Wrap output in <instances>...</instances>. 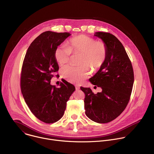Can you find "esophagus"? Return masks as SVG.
Wrapping results in <instances>:
<instances>
[{
	"label": "esophagus",
	"mask_w": 154,
	"mask_h": 154,
	"mask_svg": "<svg viewBox=\"0 0 154 154\" xmlns=\"http://www.w3.org/2000/svg\"><path fill=\"white\" fill-rule=\"evenodd\" d=\"M75 86V89H76V90H79L80 89V86H79V85H76Z\"/></svg>",
	"instance_id": "1"
}]
</instances>
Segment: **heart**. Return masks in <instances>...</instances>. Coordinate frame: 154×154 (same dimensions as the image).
<instances>
[{"label": "heart", "instance_id": "obj_1", "mask_svg": "<svg viewBox=\"0 0 154 154\" xmlns=\"http://www.w3.org/2000/svg\"><path fill=\"white\" fill-rule=\"evenodd\" d=\"M68 48L58 46L54 55L57 62L63 66L67 64L71 54H80L79 66H66L61 70L62 77L66 80L74 83L81 82L90 75V68L95 71L104 64L108 54L106 44L102 41H96L91 36L79 35L69 39Z\"/></svg>", "mask_w": 154, "mask_h": 154}]
</instances>
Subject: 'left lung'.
<instances>
[{
    "instance_id": "1",
    "label": "left lung",
    "mask_w": 154,
    "mask_h": 154,
    "mask_svg": "<svg viewBox=\"0 0 154 154\" xmlns=\"http://www.w3.org/2000/svg\"><path fill=\"white\" fill-rule=\"evenodd\" d=\"M106 45V59L97 72L90 79L102 91L94 94L90 88L80 87L85 94L86 115L97 123L111 122L126 108L132 91L134 73L128 55L119 40L106 32H96Z\"/></svg>"
}]
</instances>
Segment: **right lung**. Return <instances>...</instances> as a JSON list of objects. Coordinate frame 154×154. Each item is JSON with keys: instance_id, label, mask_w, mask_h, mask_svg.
<instances>
[{"instance_id": "add662e5", "label": "right lung", "mask_w": 154, "mask_h": 154, "mask_svg": "<svg viewBox=\"0 0 154 154\" xmlns=\"http://www.w3.org/2000/svg\"><path fill=\"white\" fill-rule=\"evenodd\" d=\"M70 35L67 32L42 33L31 43L22 66L20 90L24 99L31 112L47 124L62 118L66 102L75 90L66 80L60 83V88L51 85L59 69L55 49Z\"/></svg>"}]
</instances>
